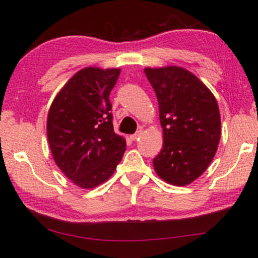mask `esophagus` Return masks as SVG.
<instances>
[{
  "label": "esophagus",
  "instance_id": "obj_1",
  "mask_svg": "<svg viewBox=\"0 0 258 258\" xmlns=\"http://www.w3.org/2000/svg\"><path fill=\"white\" fill-rule=\"evenodd\" d=\"M143 135V131L142 130H139V131H137L135 135H132L131 137H130V138H131V140H133V142H136V140H138L139 138H140V136Z\"/></svg>",
  "mask_w": 258,
  "mask_h": 258
}]
</instances>
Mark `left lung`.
Returning a JSON list of instances; mask_svg holds the SVG:
<instances>
[{
	"instance_id": "left-lung-1",
	"label": "left lung",
	"mask_w": 258,
	"mask_h": 258,
	"mask_svg": "<svg viewBox=\"0 0 258 258\" xmlns=\"http://www.w3.org/2000/svg\"><path fill=\"white\" fill-rule=\"evenodd\" d=\"M157 95L164 144L153 159L158 176L183 186L201 176L214 159L221 116L214 94L184 68H145Z\"/></svg>"
}]
</instances>
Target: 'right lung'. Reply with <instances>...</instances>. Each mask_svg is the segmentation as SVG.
<instances>
[{
    "label": "right lung",
    "mask_w": 258,
    "mask_h": 258,
    "mask_svg": "<svg viewBox=\"0 0 258 258\" xmlns=\"http://www.w3.org/2000/svg\"><path fill=\"white\" fill-rule=\"evenodd\" d=\"M119 74L118 68H84L63 86L48 112L47 136L55 163L80 187L107 180L125 153V139L113 130L109 101Z\"/></svg>",
    "instance_id": "right-lung-1"
}]
</instances>
